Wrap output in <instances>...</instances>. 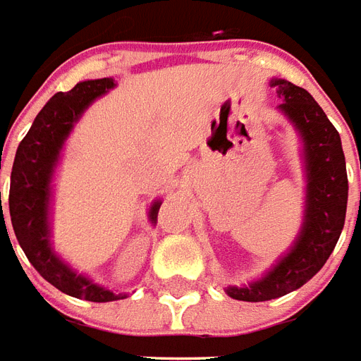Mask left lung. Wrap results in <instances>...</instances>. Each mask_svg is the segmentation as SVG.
Masks as SVG:
<instances>
[{"label": "left lung", "instance_id": "8db88e82", "mask_svg": "<svg viewBox=\"0 0 361 361\" xmlns=\"http://www.w3.org/2000/svg\"><path fill=\"white\" fill-rule=\"evenodd\" d=\"M270 85L282 97L278 111L290 120L303 145L305 209L298 237L267 274L227 288V295L239 301L282 298L307 283L336 247L348 204L346 159L336 128L305 89L278 78Z\"/></svg>", "mask_w": 361, "mask_h": 361}]
</instances>
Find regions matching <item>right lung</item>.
I'll list each match as a JSON object with an SVG mask.
<instances>
[{"label": "right lung", "instance_id": "right-lung-1", "mask_svg": "<svg viewBox=\"0 0 361 361\" xmlns=\"http://www.w3.org/2000/svg\"><path fill=\"white\" fill-rule=\"evenodd\" d=\"M114 79L79 81L68 93H56L38 112L29 134L17 147L9 188V216L15 237L37 268L38 274L71 298L106 303L128 298V293L106 290L63 260L52 247V180L62 159V149L71 130L91 104L114 89ZM161 200H153L147 212L155 224ZM4 217V209H1ZM7 231V227H5ZM9 237V235H7Z\"/></svg>", "mask_w": 361, "mask_h": 361}]
</instances>
